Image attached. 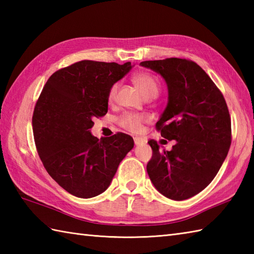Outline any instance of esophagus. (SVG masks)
I'll list each match as a JSON object with an SVG mask.
<instances>
[{
  "instance_id": "esophagus-1",
  "label": "esophagus",
  "mask_w": 254,
  "mask_h": 254,
  "mask_svg": "<svg viewBox=\"0 0 254 254\" xmlns=\"http://www.w3.org/2000/svg\"><path fill=\"white\" fill-rule=\"evenodd\" d=\"M134 143H135V145H141V144H144L145 141L141 137H134Z\"/></svg>"
}]
</instances>
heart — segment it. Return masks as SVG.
I'll list each match as a JSON object with an SVG mask.
<instances>
[{"mask_svg":"<svg viewBox=\"0 0 254 254\" xmlns=\"http://www.w3.org/2000/svg\"><path fill=\"white\" fill-rule=\"evenodd\" d=\"M132 79L145 98H155V97L158 95L159 82L153 74H150L148 72H138L133 75ZM118 88L119 85L117 83L113 84L110 87L109 93H108V99H109V101H112L115 99ZM146 121V116L134 112H126L119 118V124H120L124 130L130 131L132 133H137L141 131L143 124Z\"/></svg>","mask_w":254,"mask_h":254,"instance_id":"obj_1","label":"heart"}]
</instances>
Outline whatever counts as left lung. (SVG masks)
Wrapping results in <instances>:
<instances>
[{
    "mask_svg": "<svg viewBox=\"0 0 254 254\" xmlns=\"http://www.w3.org/2000/svg\"><path fill=\"white\" fill-rule=\"evenodd\" d=\"M168 86V105L156 123L161 136L176 139L171 150L148 144L153 156L147 174L166 197L182 201L206 188L222 167L231 143L227 104L204 69L187 59L144 61Z\"/></svg>",
    "mask_w": 254,
    "mask_h": 254,
    "instance_id": "left-lung-1",
    "label": "left lung"
}]
</instances>
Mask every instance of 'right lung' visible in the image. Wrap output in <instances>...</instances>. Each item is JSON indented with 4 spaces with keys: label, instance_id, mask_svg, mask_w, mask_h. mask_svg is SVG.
<instances>
[{
    "label": "right lung",
    "instance_id": "right-lung-1",
    "mask_svg": "<svg viewBox=\"0 0 254 254\" xmlns=\"http://www.w3.org/2000/svg\"><path fill=\"white\" fill-rule=\"evenodd\" d=\"M131 68V62L83 60L58 69L42 88L32 115L36 148L48 174L72 195L106 191L134 146L121 132L100 139L90 133L94 119L108 111L110 87Z\"/></svg>",
    "mask_w": 254,
    "mask_h": 254
}]
</instances>
